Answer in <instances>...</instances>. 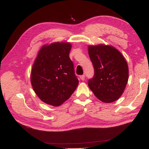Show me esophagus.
Here are the masks:
<instances>
[{
	"label": "esophagus",
	"instance_id": "esophagus-1",
	"mask_svg": "<svg viewBox=\"0 0 149 149\" xmlns=\"http://www.w3.org/2000/svg\"><path fill=\"white\" fill-rule=\"evenodd\" d=\"M80 79H81V80H83V81H84V80L85 79V77H86V75H80Z\"/></svg>",
	"mask_w": 149,
	"mask_h": 149
}]
</instances>
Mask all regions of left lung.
I'll list each match as a JSON object with an SVG mask.
<instances>
[{"mask_svg": "<svg viewBox=\"0 0 149 149\" xmlns=\"http://www.w3.org/2000/svg\"><path fill=\"white\" fill-rule=\"evenodd\" d=\"M94 75L88 86L97 97L105 103L117 100L123 93L129 79V68L121 52L112 46H89Z\"/></svg>", "mask_w": 149, "mask_h": 149, "instance_id": "left-lung-1", "label": "left lung"}]
</instances>
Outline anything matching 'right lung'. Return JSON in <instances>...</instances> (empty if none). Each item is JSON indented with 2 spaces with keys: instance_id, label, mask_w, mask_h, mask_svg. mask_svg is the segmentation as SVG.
<instances>
[{
  "instance_id": "add662e5",
  "label": "right lung",
  "mask_w": 149,
  "mask_h": 149,
  "mask_svg": "<svg viewBox=\"0 0 149 149\" xmlns=\"http://www.w3.org/2000/svg\"><path fill=\"white\" fill-rule=\"evenodd\" d=\"M70 43L56 42L44 46L32 66L31 84L40 100L47 104L60 106L76 89L79 81L69 54Z\"/></svg>"
}]
</instances>
